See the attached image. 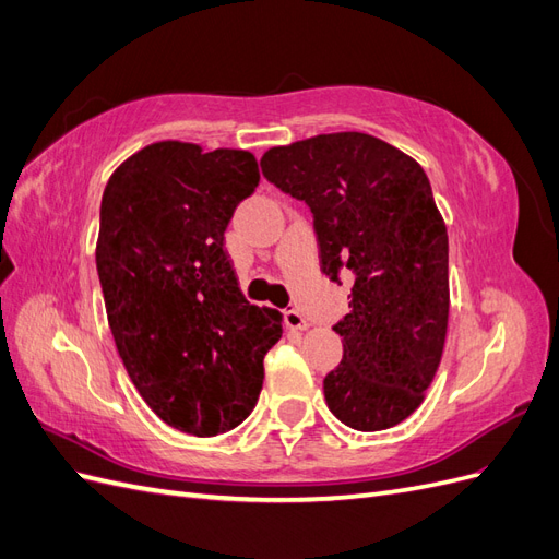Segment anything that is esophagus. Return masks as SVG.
<instances>
[{
  "label": "esophagus",
  "instance_id": "34e87169",
  "mask_svg": "<svg viewBox=\"0 0 559 559\" xmlns=\"http://www.w3.org/2000/svg\"><path fill=\"white\" fill-rule=\"evenodd\" d=\"M284 321H286V326L296 329V331H306V329L310 326V321L306 319V314H302V312L296 310V308L284 310Z\"/></svg>",
  "mask_w": 559,
  "mask_h": 559
}]
</instances>
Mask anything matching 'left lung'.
<instances>
[{
	"instance_id": "left-lung-1",
	"label": "left lung",
	"mask_w": 559,
	"mask_h": 559,
	"mask_svg": "<svg viewBox=\"0 0 559 559\" xmlns=\"http://www.w3.org/2000/svg\"><path fill=\"white\" fill-rule=\"evenodd\" d=\"M261 170L306 200L321 273L352 282V310L333 326L343 361L324 378L329 411L357 431L399 425L425 401L450 312L448 230L425 170L366 132L273 146Z\"/></svg>"
}]
</instances>
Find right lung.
Returning a JSON list of instances; mask_svg holds the SVG:
<instances>
[{"instance_id":"obj_1","label":"right lung","mask_w":559,"mask_h":559,"mask_svg":"<svg viewBox=\"0 0 559 559\" xmlns=\"http://www.w3.org/2000/svg\"><path fill=\"white\" fill-rule=\"evenodd\" d=\"M259 179L249 151L167 140L118 165L99 207L95 263L118 357L165 425L200 438L249 417L282 337V314L251 306L224 249Z\"/></svg>"}]
</instances>
